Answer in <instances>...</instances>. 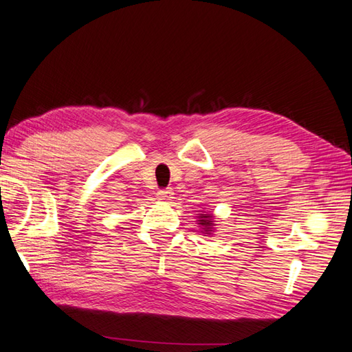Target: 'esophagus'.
<instances>
[{"label": "esophagus", "instance_id": "1", "mask_svg": "<svg viewBox=\"0 0 352 352\" xmlns=\"http://www.w3.org/2000/svg\"><path fill=\"white\" fill-rule=\"evenodd\" d=\"M172 195H174V192H172L170 188L160 189V190L157 192V198H158V199H164V201H168V199H170Z\"/></svg>", "mask_w": 352, "mask_h": 352}]
</instances>
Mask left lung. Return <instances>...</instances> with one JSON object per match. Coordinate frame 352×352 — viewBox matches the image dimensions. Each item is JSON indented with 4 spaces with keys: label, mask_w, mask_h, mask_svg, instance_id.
<instances>
[{
    "label": "left lung",
    "mask_w": 352,
    "mask_h": 352,
    "mask_svg": "<svg viewBox=\"0 0 352 352\" xmlns=\"http://www.w3.org/2000/svg\"><path fill=\"white\" fill-rule=\"evenodd\" d=\"M199 218H201V219H199V224H201V226H204L206 227V232H209L210 230V226H212V215H201V217H199Z\"/></svg>",
    "instance_id": "8db88e82"
}]
</instances>
